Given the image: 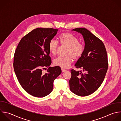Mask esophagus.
Instances as JSON below:
<instances>
[{
	"mask_svg": "<svg viewBox=\"0 0 121 121\" xmlns=\"http://www.w3.org/2000/svg\"><path fill=\"white\" fill-rule=\"evenodd\" d=\"M61 71H62V72H64L66 71V70L64 69H61Z\"/></svg>",
	"mask_w": 121,
	"mask_h": 121,
	"instance_id": "34e87169",
	"label": "esophagus"
}]
</instances>
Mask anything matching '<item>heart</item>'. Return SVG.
Here are the masks:
<instances>
[{
  "mask_svg": "<svg viewBox=\"0 0 121 121\" xmlns=\"http://www.w3.org/2000/svg\"><path fill=\"white\" fill-rule=\"evenodd\" d=\"M60 43L62 46H67L65 56H59L53 60V64L62 69L68 68L73 61L78 60L83 55L85 47L84 44L78 42V39L70 33L65 32L59 36ZM49 50L52 55H55L59 48V43L54 40H51L48 45Z\"/></svg>",
  "mask_w": 121,
  "mask_h": 121,
  "instance_id": "1",
  "label": "heart"
}]
</instances>
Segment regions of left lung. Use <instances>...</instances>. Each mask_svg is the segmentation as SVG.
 <instances>
[{"mask_svg":"<svg viewBox=\"0 0 121 121\" xmlns=\"http://www.w3.org/2000/svg\"><path fill=\"white\" fill-rule=\"evenodd\" d=\"M72 30L82 34L85 45L83 55L75 65L82 70H70L69 88L78 95L87 96L95 92L104 80L108 67L107 52L103 42L86 28Z\"/></svg>","mask_w":121,"mask_h":121,"instance_id":"left-lung-1","label":"left lung"}]
</instances>
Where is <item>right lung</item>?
I'll return each mask as SVG.
<instances>
[{"label":"right lung","mask_w":121,"mask_h":121,"mask_svg":"<svg viewBox=\"0 0 121 121\" xmlns=\"http://www.w3.org/2000/svg\"><path fill=\"white\" fill-rule=\"evenodd\" d=\"M57 29L37 28L24 36L16 49L13 66L17 78L23 88L37 97L49 95L53 87L55 79L60 74V67H49V42L56 35ZM48 67L47 73L42 72Z\"/></svg>","instance_id":"1"}]
</instances>
